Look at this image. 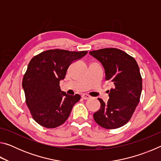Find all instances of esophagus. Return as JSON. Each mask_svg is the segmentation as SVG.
<instances>
[{
	"instance_id": "34e87169",
	"label": "esophagus",
	"mask_w": 161,
	"mask_h": 161,
	"mask_svg": "<svg viewBox=\"0 0 161 161\" xmlns=\"http://www.w3.org/2000/svg\"><path fill=\"white\" fill-rule=\"evenodd\" d=\"M81 98H82L83 99H85V100H86V99H90L91 97H90V96H89V95L84 94H82V95H81Z\"/></svg>"
}]
</instances>
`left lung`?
Returning a JSON list of instances; mask_svg holds the SVG:
<instances>
[{
	"label": "left lung",
	"mask_w": 161,
	"mask_h": 161,
	"mask_svg": "<svg viewBox=\"0 0 161 161\" xmlns=\"http://www.w3.org/2000/svg\"><path fill=\"white\" fill-rule=\"evenodd\" d=\"M89 54L102 63L105 80L114 84L107 103L98 99L101 107L94 114V119L104 129H118L129 121L139 103L142 91L139 67L134 58L116 48L101 49Z\"/></svg>",
	"instance_id": "1"
}]
</instances>
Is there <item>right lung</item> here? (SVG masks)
<instances>
[{"instance_id":"1","label":"right lung","mask_w":161,"mask_h":161,"mask_svg":"<svg viewBox=\"0 0 161 161\" xmlns=\"http://www.w3.org/2000/svg\"><path fill=\"white\" fill-rule=\"evenodd\" d=\"M86 53L87 51L55 49L42 52L32 58L22 86L27 106L37 124L53 129L68 119L72 107L81 97L61 91L59 81L64 79L69 65Z\"/></svg>"}]
</instances>
